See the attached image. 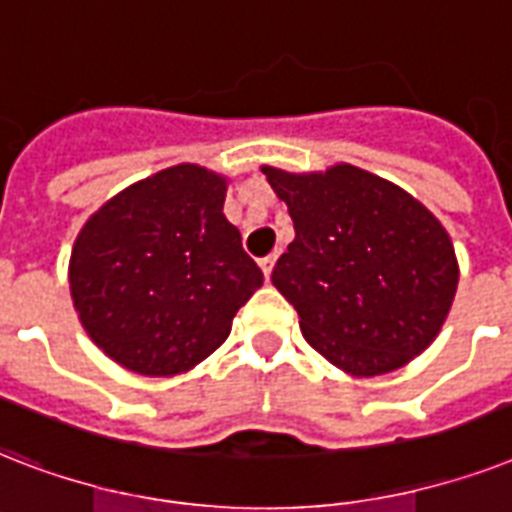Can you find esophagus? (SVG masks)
<instances>
[{"instance_id": "esophagus-1", "label": "esophagus", "mask_w": 512, "mask_h": 512, "mask_svg": "<svg viewBox=\"0 0 512 512\" xmlns=\"http://www.w3.org/2000/svg\"><path fill=\"white\" fill-rule=\"evenodd\" d=\"M275 261H277L275 253H272V256H264V259L259 261L261 272H264V277H267V280H269V275H272V267H275Z\"/></svg>"}]
</instances>
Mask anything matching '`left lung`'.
I'll return each mask as SVG.
<instances>
[{
  "label": "left lung",
  "instance_id": "obj_1",
  "mask_svg": "<svg viewBox=\"0 0 512 512\" xmlns=\"http://www.w3.org/2000/svg\"><path fill=\"white\" fill-rule=\"evenodd\" d=\"M261 173L296 229L272 285L299 312L304 339L352 376L390 374L425 352L459 283L441 221L406 189L347 162Z\"/></svg>",
  "mask_w": 512,
  "mask_h": 512
}]
</instances>
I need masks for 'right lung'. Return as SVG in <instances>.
<instances>
[{
  "label": "right lung",
  "instance_id": "1",
  "mask_svg": "<svg viewBox=\"0 0 512 512\" xmlns=\"http://www.w3.org/2000/svg\"><path fill=\"white\" fill-rule=\"evenodd\" d=\"M229 178L181 162L106 200L79 229L69 291L98 350L178 376L227 342L264 275L224 216Z\"/></svg>",
  "mask_w": 512,
  "mask_h": 512
}]
</instances>
